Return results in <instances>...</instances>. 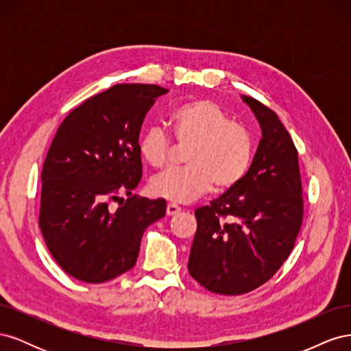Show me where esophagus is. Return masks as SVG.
<instances>
[{"label": "esophagus", "mask_w": 351, "mask_h": 351, "mask_svg": "<svg viewBox=\"0 0 351 351\" xmlns=\"http://www.w3.org/2000/svg\"><path fill=\"white\" fill-rule=\"evenodd\" d=\"M180 210H182V208L177 206V205H174V204H168V205H167V215H168V217L177 215Z\"/></svg>", "instance_id": "esophagus-1"}]
</instances>
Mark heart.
<instances>
[{
	"label": "heart",
	"mask_w": 351,
	"mask_h": 351,
	"mask_svg": "<svg viewBox=\"0 0 351 351\" xmlns=\"http://www.w3.org/2000/svg\"><path fill=\"white\" fill-rule=\"evenodd\" d=\"M176 139L190 145L186 168L168 169L151 180L149 190L156 197L190 204L208 193L217 184L228 190L247 174L253 145L249 132L232 123L228 112L210 99L184 102L171 112ZM139 151L154 168L167 165L171 141L158 127L147 129L139 141Z\"/></svg>",
	"instance_id": "heart-1"
}]
</instances>
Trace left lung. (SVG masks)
<instances>
[{
	"instance_id": "1",
	"label": "left lung",
	"mask_w": 351,
	"mask_h": 351,
	"mask_svg": "<svg viewBox=\"0 0 351 351\" xmlns=\"http://www.w3.org/2000/svg\"><path fill=\"white\" fill-rule=\"evenodd\" d=\"M262 139L239 184L195 210L189 272L206 290L239 295L258 289L291 253L303 219L297 149L278 115L241 95Z\"/></svg>"
}]
</instances>
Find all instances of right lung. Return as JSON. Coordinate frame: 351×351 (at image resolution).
Returning a JSON list of instances; mask_svg holds the SVG:
<instances>
[{"label":"right lung","mask_w":351,"mask_h":351,"mask_svg":"<svg viewBox=\"0 0 351 351\" xmlns=\"http://www.w3.org/2000/svg\"><path fill=\"white\" fill-rule=\"evenodd\" d=\"M168 89L115 84L74 108L58 127L42 168L39 228L73 278L99 284L134 267L145 230L165 215L164 199L132 195L142 178L139 134ZM130 196L115 213L108 199Z\"/></svg>","instance_id":"add662e5"}]
</instances>
